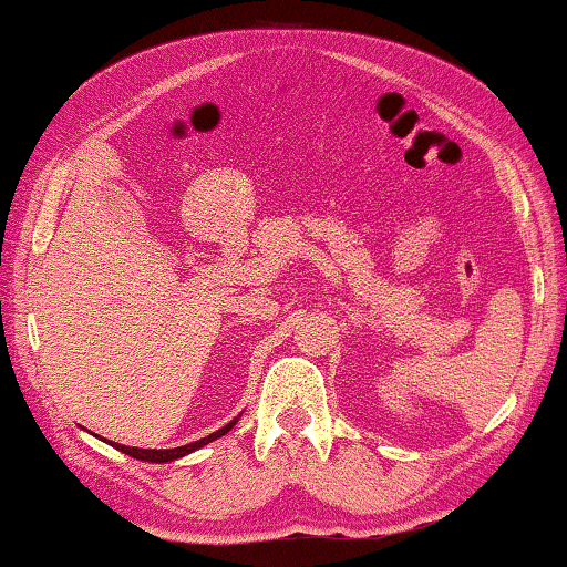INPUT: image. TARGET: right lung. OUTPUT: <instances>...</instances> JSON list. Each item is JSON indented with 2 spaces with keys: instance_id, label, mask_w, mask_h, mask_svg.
Here are the masks:
<instances>
[{
  "instance_id": "add662e5",
  "label": "right lung",
  "mask_w": 567,
  "mask_h": 567,
  "mask_svg": "<svg viewBox=\"0 0 567 567\" xmlns=\"http://www.w3.org/2000/svg\"><path fill=\"white\" fill-rule=\"evenodd\" d=\"M235 422H237V420H233V422H229V425L219 427L217 433L207 435V437H203V440H195V443H189V445H182V447H172V450H142V447H127V445H117V443H112V445L117 447L120 453L130 455V457H137V460H145V463H169V460H177V457H182V455H189L192 450H199V447H203V445L213 443V440L223 437L225 433H229V430H233Z\"/></svg>"
}]
</instances>
